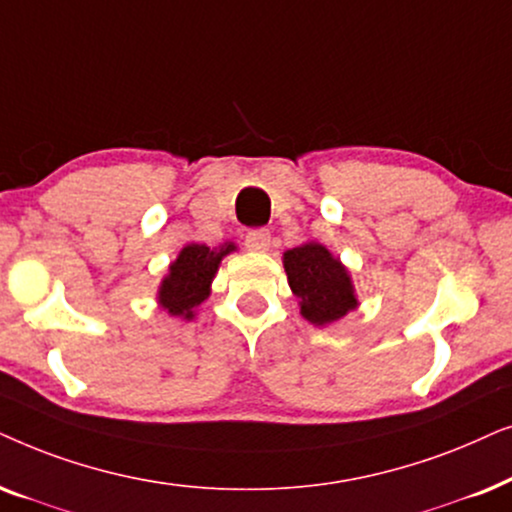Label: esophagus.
Returning a JSON list of instances; mask_svg holds the SVG:
<instances>
[{"mask_svg":"<svg viewBox=\"0 0 512 512\" xmlns=\"http://www.w3.org/2000/svg\"><path fill=\"white\" fill-rule=\"evenodd\" d=\"M245 245H248V248L255 250V252H267L269 245H271L269 229H252V231H248V236H245Z\"/></svg>","mask_w":512,"mask_h":512,"instance_id":"esophagus-1","label":"esophagus"}]
</instances>
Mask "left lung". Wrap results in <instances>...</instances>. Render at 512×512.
I'll return each mask as SVG.
<instances>
[{"instance_id":"1","label":"left lung","mask_w":512,"mask_h":512,"mask_svg":"<svg viewBox=\"0 0 512 512\" xmlns=\"http://www.w3.org/2000/svg\"><path fill=\"white\" fill-rule=\"evenodd\" d=\"M283 267L292 295L297 297L299 313L311 325H332L358 309L360 302L351 271L323 243L306 241L285 250Z\"/></svg>"}]
</instances>
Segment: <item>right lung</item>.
Here are the masks:
<instances>
[{
	"instance_id": "add662e5",
	"label": "right lung",
	"mask_w": 512,
	"mask_h": 512,
	"mask_svg": "<svg viewBox=\"0 0 512 512\" xmlns=\"http://www.w3.org/2000/svg\"><path fill=\"white\" fill-rule=\"evenodd\" d=\"M236 250V243H222L208 248L206 243H187L168 264V274L156 290V304L168 316L194 320L196 309L210 297V285L222 260Z\"/></svg>"
}]
</instances>
